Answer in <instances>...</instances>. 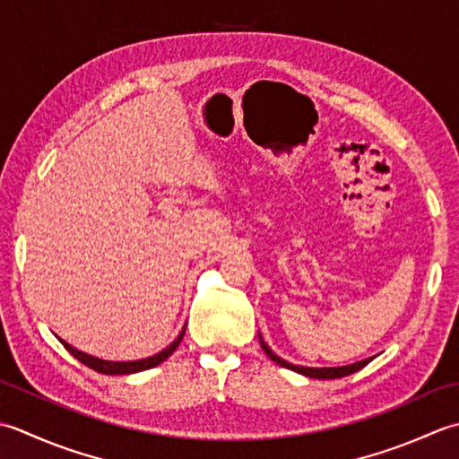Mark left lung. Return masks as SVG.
<instances>
[{"label":"left lung","mask_w":459,"mask_h":459,"mask_svg":"<svg viewBox=\"0 0 459 459\" xmlns=\"http://www.w3.org/2000/svg\"><path fill=\"white\" fill-rule=\"evenodd\" d=\"M257 336H259L261 349L265 351V354H267V357H269L271 360L277 362L279 367L289 368V370H293V372H299V374H303V377H308V378H319V380H333V378H342V377H349V374H352V372H357V370L364 368V367H367V364L372 360V359H364V360H359V362H354V364H347V367H323V368L301 367V364L287 362V360H283L281 357H277V354L269 349V344L264 341V336H261L259 333H257Z\"/></svg>","instance_id":"8db88e82"}]
</instances>
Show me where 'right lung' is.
Wrapping results in <instances>:
<instances>
[{"instance_id":"obj_1","label":"right lung","mask_w":459,"mask_h":459,"mask_svg":"<svg viewBox=\"0 0 459 459\" xmlns=\"http://www.w3.org/2000/svg\"><path fill=\"white\" fill-rule=\"evenodd\" d=\"M184 333H186V326L182 329V333L176 336V339L168 344L166 349H162L160 352L152 354V357L148 359H140V360H102V359H97V357H91V354L82 352L79 349L71 347L69 342H65L63 339H59L63 342V347L67 349L74 359L81 360L85 367L97 370L100 374H134V372H143V370H148V368H154L158 367V364L164 362L170 354L178 349V344H180V341L184 339Z\"/></svg>"}]
</instances>
